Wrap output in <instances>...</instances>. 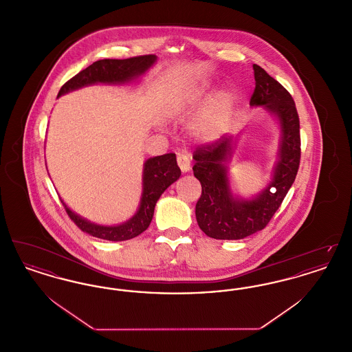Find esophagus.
Returning a JSON list of instances; mask_svg holds the SVG:
<instances>
[{
    "mask_svg": "<svg viewBox=\"0 0 352 352\" xmlns=\"http://www.w3.org/2000/svg\"><path fill=\"white\" fill-rule=\"evenodd\" d=\"M177 162H178V166L182 170V173L190 171V168H191V165H190L191 160H190V155L187 153H178Z\"/></svg>",
    "mask_w": 352,
    "mask_h": 352,
    "instance_id": "obj_1",
    "label": "esophagus"
}]
</instances>
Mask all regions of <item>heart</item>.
<instances>
[{
  "instance_id": "b5f03b06",
  "label": "heart",
  "mask_w": 352,
  "mask_h": 352,
  "mask_svg": "<svg viewBox=\"0 0 352 352\" xmlns=\"http://www.w3.org/2000/svg\"><path fill=\"white\" fill-rule=\"evenodd\" d=\"M208 84H194L186 89L181 99V107L194 109L207 99ZM234 98L231 91L220 89L203 105L199 115L192 122V133L203 141H212L223 133L234 116Z\"/></svg>"
}]
</instances>
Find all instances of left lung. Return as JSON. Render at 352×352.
<instances>
[{"mask_svg": "<svg viewBox=\"0 0 352 352\" xmlns=\"http://www.w3.org/2000/svg\"><path fill=\"white\" fill-rule=\"evenodd\" d=\"M256 87L252 107H263L277 118L280 142L272 181L251 199L232 194L228 161L236 140L220 138L194 151V175L201 184L195 207L197 221L207 236L218 240H239L267 227L296 179L301 158L300 118L292 95L264 68L253 65Z\"/></svg>", "mask_w": 352, "mask_h": 352, "instance_id": "1", "label": "left lung"}]
</instances>
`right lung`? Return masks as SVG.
I'll list each match as a JSON object with an SVG mask.
<instances>
[{
	"instance_id": "add662e5",
	"label": "right lung",
	"mask_w": 352,
	"mask_h": 352,
	"mask_svg": "<svg viewBox=\"0 0 352 352\" xmlns=\"http://www.w3.org/2000/svg\"><path fill=\"white\" fill-rule=\"evenodd\" d=\"M155 55H142L129 59H101L80 71L60 88L58 98L71 91L92 84H124L133 82L144 75L155 63ZM181 177V168L177 165L174 153L157 155L145 161L142 171V195L140 207L132 218L118 226H100L92 223L74 212L62 201L68 217L83 231L91 236L109 240L124 241L142 234L151 224L155 203L168 186Z\"/></svg>"
}]
</instances>
